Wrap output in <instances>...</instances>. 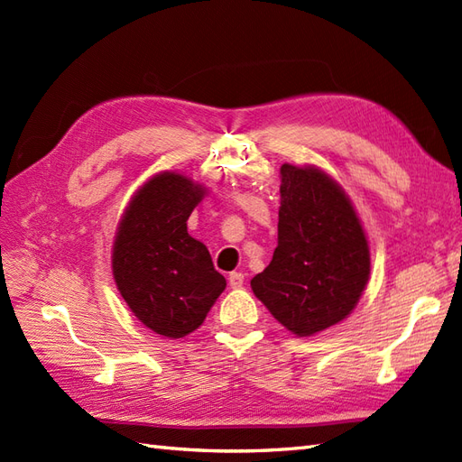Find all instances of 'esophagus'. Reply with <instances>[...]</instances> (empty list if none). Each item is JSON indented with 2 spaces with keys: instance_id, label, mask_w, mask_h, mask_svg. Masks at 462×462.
Returning <instances> with one entry per match:
<instances>
[{
  "instance_id": "1",
  "label": "esophagus",
  "mask_w": 462,
  "mask_h": 462,
  "mask_svg": "<svg viewBox=\"0 0 462 462\" xmlns=\"http://www.w3.org/2000/svg\"><path fill=\"white\" fill-rule=\"evenodd\" d=\"M228 285L232 289H240L244 285V275L242 273H230L228 275Z\"/></svg>"
}]
</instances>
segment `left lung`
Listing matches in <instances>:
<instances>
[{"instance_id":"obj_1","label":"left lung","mask_w":462,"mask_h":462,"mask_svg":"<svg viewBox=\"0 0 462 462\" xmlns=\"http://www.w3.org/2000/svg\"><path fill=\"white\" fill-rule=\"evenodd\" d=\"M279 236L252 291L291 334L310 337L353 312L371 277V247L349 195L312 163L281 165Z\"/></svg>"}]
</instances>
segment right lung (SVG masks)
<instances>
[{"instance_id":"obj_1","label":"right lung","mask_w":462,"mask_h":462,"mask_svg":"<svg viewBox=\"0 0 462 462\" xmlns=\"http://www.w3.org/2000/svg\"><path fill=\"white\" fill-rule=\"evenodd\" d=\"M208 187L187 173L160 171L130 197L116 224L111 271L123 300L153 334L181 339L205 322L226 279L187 218Z\"/></svg>"}]
</instances>
